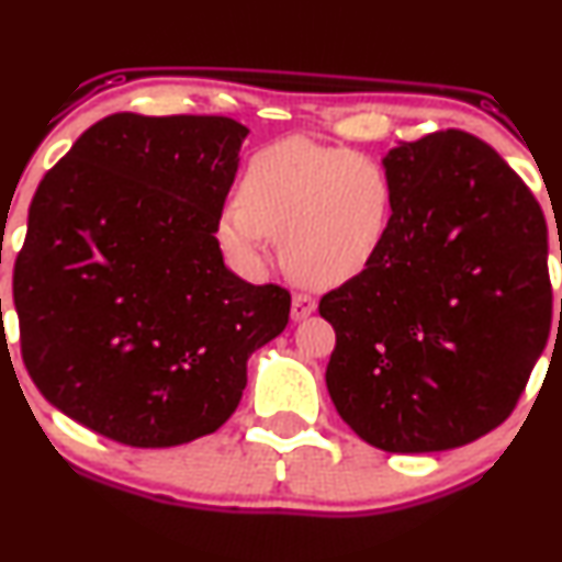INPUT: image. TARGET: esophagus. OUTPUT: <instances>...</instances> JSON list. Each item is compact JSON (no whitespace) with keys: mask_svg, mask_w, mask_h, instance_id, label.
I'll return each instance as SVG.
<instances>
[{"mask_svg":"<svg viewBox=\"0 0 562 562\" xmlns=\"http://www.w3.org/2000/svg\"><path fill=\"white\" fill-rule=\"evenodd\" d=\"M314 311H316V301L311 299V295H306V293L293 295V303H290V319L301 322V319H306V316L314 314Z\"/></svg>","mask_w":562,"mask_h":562,"instance_id":"1","label":"esophagus"}]
</instances>
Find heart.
I'll return each mask as SVG.
<instances>
[{
	"instance_id": "1",
	"label": "heart",
	"mask_w": 562,
	"mask_h": 562,
	"mask_svg": "<svg viewBox=\"0 0 562 562\" xmlns=\"http://www.w3.org/2000/svg\"><path fill=\"white\" fill-rule=\"evenodd\" d=\"M395 199L384 161L290 135L251 154L240 199H227L216 214V238L238 267L256 272L272 235H282L290 272L308 285L335 288L380 259Z\"/></svg>"
}]
</instances>
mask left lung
<instances>
[{
	"instance_id": "1",
	"label": "left lung",
	"mask_w": 562,
	"mask_h": 562,
	"mask_svg": "<svg viewBox=\"0 0 562 562\" xmlns=\"http://www.w3.org/2000/svg\"><path fill=\"white\" fill-rule=\"evenodd\" d=\"M382 161L397 193L390 238L319 301L337 335L327 390L374 448H461L510 416L550 337L544 214L495 148L463 131Z\"/></svg>"
}]
</instances>
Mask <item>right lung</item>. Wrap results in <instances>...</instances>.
<instances>
[{"label": "right lung", "mask_w": 562, "mask_h": 562, "mask_svg": "<svg viewBox=\"0 0 562 562\" xmlns=\"http://www.w3.org/2000/svg\"><path fill=\"white\" fill-rule=\"evenodd\" d=\"M248 127L117 112L33 195L15 259L20 353L54 408L131 448L212 435L248 356L285 329L290 293L222 261L216 214Z\"/></svg>", "instance_id": "obj_1"}]
</instances>
